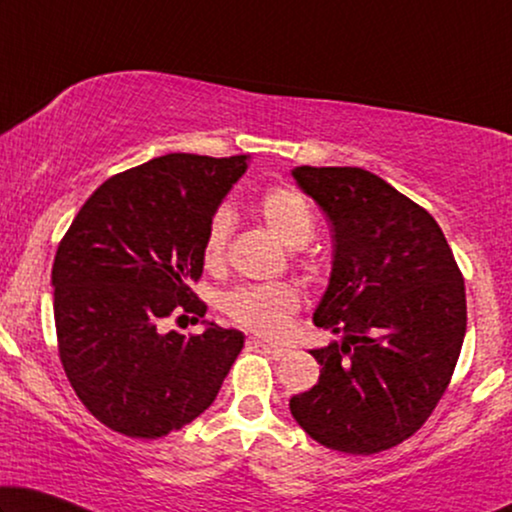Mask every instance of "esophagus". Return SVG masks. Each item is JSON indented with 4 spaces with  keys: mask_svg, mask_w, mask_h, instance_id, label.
<instances>
[{
    "mask_svg": "<svg viewBox=\"0 0 512 512\" xmlns=\"http://www.w3.org/2000/svg\"><path fill=\"white\" fill-rule=\"evenodd\" d=\"M249 342H251V345H254V347L263 349V352L268 354L270 359H282V356H286V352H289V349H284V347H275V345H270V342H265V340H256V338H251Z\"/></svg>",
    "mask_w": 512,
    "mask_h": 512,
    "instance_id": "esophagus-1",
    "label": "esophagus"
}]
</instances>
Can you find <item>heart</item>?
I'll list each match as a JSON object with an SVG mask.
<instances>
[{
	"mask_svg": "<svg viewBox=\"0 0 512 512\" xmlns=\"http://www.w3.org/2000/svg\"><path fill=\"white\" fill-rule=\"evenodd\" d=\"M258 214L272 233L289 249H303L314 237V214L310 202L296 188H272L258 202ZM230 233H233V214L226 207L216 209L209 221L202 258L209 268H219L226 261ZM298 291L289 284H258L240 286L223 296V312L237 324L261 335H279L298 310Z\"/></svg>",
	"mask_w": 512,
	"mask_h": 512,
	"instance_id": "b5f03b06",
	"label": "heart"
}]
</instances>
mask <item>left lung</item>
Segmentation results:
<instances>
[{"mask_svg":"<svg viewBox=\"0 0 512 512\" xmlns=\"http://www.w3.org/2000/svg\"><path fill=\"white\" fill-rule=\"evenodd\" d=\"M333 228V270L314 324L342 342L310 349L319 382L289 401L310 438L375 454L422 429L452 380L466 289L436 219L361 167H296Z\"/></svg>","mask_w":512,"mask_h":512,"instance_id":"8db88e82","label":"left lung"}]
</instances>
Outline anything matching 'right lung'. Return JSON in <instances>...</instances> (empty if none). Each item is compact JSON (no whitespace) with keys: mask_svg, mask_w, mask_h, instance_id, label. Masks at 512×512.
<instances>
[{"mask_svg":"<svg viewBox=\"0 0 512 512\" xmlns=\"http://www.w3.org/2000/svg\"><path fill=\"white\" fill-rule=\"evenodd\" d=\"M244 170L247 156L153 158L104 181L62 237L51 275L60 361L111 431L153 440L184 429L214 403L242 352L235 328L181 335L163 321L205 317L191 291L202 242Z\"/></svg>","mask_w":512,"mask_h":512,"instance_id":"right-lung-1","label":"right lung"}]
</instances>
